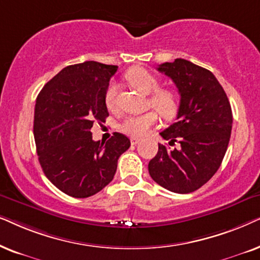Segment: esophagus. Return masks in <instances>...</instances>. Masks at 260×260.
<instances>
[{"instance_id": "esophagus-1", "label": "esophagus", "mask_w": 260, "mask_h": 260, "mask_svg": "<svg viewBox=\"0 0 260 260\" xmlns=\"http://www.w3.org/2000/svg\"><path fill=\"white\" fill-rule=\"evenodd\" d=\"M139 141H140V139H138V138H132V139H131V143H132V145L139 144Z\"/></svg>"}]
</instances>
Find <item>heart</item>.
<instances>
[{"mask_svg":"<svg viewBox=\"0 0 260 260\" xmlns=\"http://www.w3.org/2000/svg\"><path fill=\"white\" fill-rule=\"evenodd\" d=\"M126 79L132 84L134 88L144 92V94H152L150 96L151 107L157 110L162 117L171 119L176 115L178 110V96L175 91L170 89L159 88V81L153 74L147 71L146 69L137 68L127 72ZM117 96V84L112 82L107 88L105 101L109 109L115 108ZM157 114L154 112H146L137 115H128L123 119L120 124V129L123 133L134 138H141L146 136L150 128L157 122Z\"/></svg>","mask_w":260,"mask_h":260,"instance_id":"obj_1","label":"heart"}]
</instances>
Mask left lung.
Instances as JSON below:
<instances>
[{"label":"left lung","mask_w":260,"mask_h":260,"mask_svg":"<svg viewBox=\"0 0 260 260\" xmlns=\"http://www.w3.org/2000/svg\"><path fill=\"white\" fill-rule=\"evenodd\" d=\"M157 70L174 81L181 95L177 120L160 132L169 145L179 146L171 150L159 144L148 172L162 188L189 193L219 170L230 143L232 108L223 88L207 69L177 58Z\"/></svg>","instance_id":"obj_1"}]
</instances>
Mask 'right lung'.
Listing matches in <instances>:
<instances>
[{"instance_id":"add662e5","label":"right lung","mask_w":260,"mask_h":260,"mask_svg":"<svg viewBox=\"0 0 260 260\" xmlns=\"http://www.w3.org/2000/svg\"><path fill=\"white\" fill-rule=\"evenodd\" d=\"M116 70L92 60L69 65L37 98L33 133L39 162L52 184L69 196L85 199L101 191L131 146L121 133L101 143L90 131L109 115L105 95Z\"/></svg>"}]
</instances>
